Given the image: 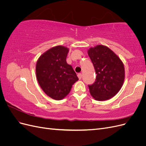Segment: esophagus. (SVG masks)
<instances>
[{
  "instance_id": "34e87169",
  "label": "esophagus",
  "mask_w": 146,
  "mask_h": 146,
  "mask_svg": "<svg viewBox=\"0 0 146 146\" xmlns=\"http://www.w3.org/2000/svg\"><path fill=\"white\" fill-rule=\"evenodd\" d=\"M78 77L79 79H80V80H81L82 78V74L81 73L78 74Z\"/></svg>"
}]
</instances>
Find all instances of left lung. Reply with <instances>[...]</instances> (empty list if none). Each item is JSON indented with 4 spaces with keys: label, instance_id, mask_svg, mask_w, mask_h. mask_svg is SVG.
I'll return each instance as SVG.
<instances>
[{
    "label": "left lung",
    "instance_id": "1",
    "mask_svg": "<svg viewBox=\"0 0 146 146\" xmlns=\"http://www.w3.org/2000/svg\"><path fill=\"white\" fill-rule=\"evenodd\" d=\"M88 54L96 74V82L88 85L91 96L99 101L111 99L121 90L124 81L125 69L122 60L104 45L91 47Z\"/></svg>",
    "mask_w": 146,
    "mask_h": 146
}]
</instances>
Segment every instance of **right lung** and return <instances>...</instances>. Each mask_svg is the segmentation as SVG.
<instances>
[{
	"label": "right lung",
	"mask_w": 146,
	"mask_h": 146,
	"mask_svg": "<svg viewBox=\"0 0 146 146\" xmlns=\"http://www.w3.org/2000/svg\"><path fill=\"white\" fill-rule=\"evenodd\" d=\"M69 50L63 46H55L39 56L36 64L39 86L48 96L56 100L64 99L78 80L72 66L66 62Z\"/></svg>",
	"instance_id": "right-lung-1"
}]
</instances>
